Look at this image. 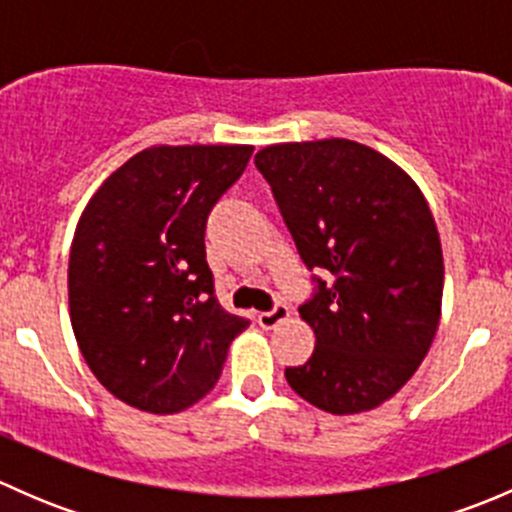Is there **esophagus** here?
<instances>
[{
    "instance_id": "esophagus-1",
    "label": "esophagus",
    "mask_w": 512,
    "mask_h": 512,
    "mask_svg": "<svg viewBox=\"0 0 512 512\" xmlns=\"http://www.w3.org/2000/svg\"><path fill=\"white\" fill-rule=\"evenodd\" d=\"M285 319H289V307H287V304H275V309H270V312H260V314H257V324H260L262 329L277 327V324L285 322Z\"/></svg>"
}]
</instances>
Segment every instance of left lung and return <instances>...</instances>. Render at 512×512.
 <instances>
[{
    "label": "left lung",
    "mask_w": 512,
    "mask_h": 512,
    "mask_svg": "<svg viewBox=\"0 0 512 512\" xmlns=\"http://www.w3.org/2000/svg\"><path fill=\"white\" fill-rule=\"evenodd\" d=\"M255 165L309 270H327L299 307L314 352L287 384L334 416L384 404L421 366L441 319L436 220L406 170L347 138L277 143Z\"/></svg>",
    "instance_id": "8db88e82"
}]
</instances>
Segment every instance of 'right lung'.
<instances>
[{
    "label": "right lung",
    "mask_w": 512,
    "mask_h": 512,
    "mask_svg": "<svg viewBox=\"0 0 512 512\" xmlns=\"http://www.w3.org/2000/svg\"><path fill=\"white\" fill-rule=\"evenodd\" d=\"M252 146H153L113 170L81 213L69 314L94 376L148 414L198 404L247 319L215 299L205 223Z\"/></svg>",
    "instance_id": "obj_1"
}]
</instances>
